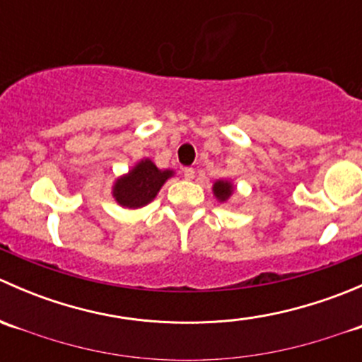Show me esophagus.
<instances>
[{
    "instance_id": "obj_1",
    "label": "esophagus",
    "mask_w": 362,
    "mask_h": 362,
    "mask_svg": "<svg viewBox=\"0 0 362 362\" xmlns=\"http://www.w3.org/2000/svg\"><path fill=\"white\" fill-rule=\"evenodd\" d=\"M194 170H192V168H184V177L187 178V180H192V178H194Z\"/></svg>"
}]
</instances>
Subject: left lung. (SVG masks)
<instances>
[{"label":"left lung","mask_w":362,"mask_h":362,"mask_svg":"<svg viewBox=\"0 0 362 362\" xmlns=\"http://www.w3.org/2000/svg\"><path fill=\"white\" fill-rule=\"evenodd\" d=\"M214 194L217 196V199L221 202H226L229 196L233 194V185L226 180H218L214 184Z\"/></svg>","instance_id":"1"}]
</instances>
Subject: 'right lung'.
Segmentation results:
<instances>
[{"instance_id":"add662e5","label":"right lung","mask_w":362,"mask_h":362,"mask_svg":"<svg viewBox=\"0 0 362 362\" xmlns=\"http://www.w3.org/2000/svg\"><path fill=\"white\" fill-rule=\"evenodd\" d=\"M173 171H160L151 159H144L113 185V198L126 208H141L158 196Z\"/></svg>"}]
</instances>
